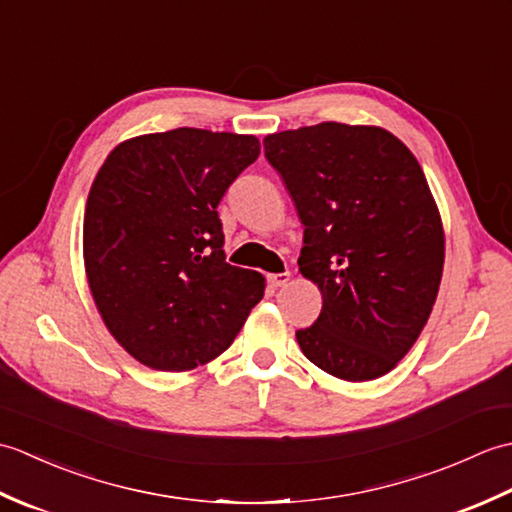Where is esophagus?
<instances>
[{
    "mask_svg": "<svg viewBox=\"0 0 512 512\" xmlns=\"http://www.w3.org/2000/svg\"><path fill=\"white\" fill-rule=\"evenodd\" d=\"M288 279H290V273H288V270H284V273H273V275H268V284H270V286H275V288H279V286H286V284H288Z\"/></svg>",
    "mask_w": 512,
    "mask_h": 512,
    "instance_id": "esophagus-1",
    "label": "esophagus"
}]
</instances>
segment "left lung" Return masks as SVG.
<instances>
[{
  "mask_svg": "<svg viewBox=\"0 0 512 512\" xmlns=\"http://www.w3.org/2000/svg\"><path fill=\"white\" fill-rule=\"evenodd\" d=\"M303 224L299 270L323 308L301 352L336 378L374 380L416 343L438 297L444 231L427 178L387 129L319 123L264 138Z\"/></svg>",
  "mask_w": 512,
  "mask_h": 512,
  "instance_id": "8db88e82",
  "label": "left lung"
}]
</instances>
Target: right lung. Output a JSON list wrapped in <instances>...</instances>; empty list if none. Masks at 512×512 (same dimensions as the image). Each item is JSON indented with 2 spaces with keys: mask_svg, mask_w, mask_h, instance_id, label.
Masks as SVG:
<instances>
[{
  "mask_svg": "<svg viewBox=\"0 0 512 512\" xmlns=\"http://www.w3.org/2000/svg\"><path fill=\"white\" fill-rule=\"evenodd\" d=\"M259 156L255 136L178 127L118 145L83 220L92 297L136 361L184 372L213 361L264 297V277L226 264L217 204Z\"/></svg>",
  "mask_w": 512,
  "mask_h": 512,
  "instance_id": "obj_1",
  "label": "right lung"
}]
</instances>
